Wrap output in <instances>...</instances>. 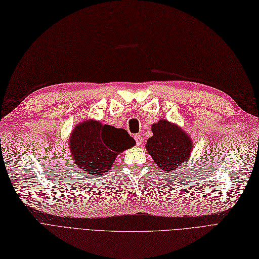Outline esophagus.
I'll return each mask as SVG.
<instances>
[{"label":"esophagus","instance_id":"34e87169","mask_svg":"<svg viewBox=\"0 0 259 259\" xmlns=\"http://www.w3.org/2000/svg\"><path fill=\"white\" fill-rule=\"evenodd\" d=\"M135 140L137 142V145H142V143H143V138H142L141 135H136Z\"/></svg>","mask_w":259,"mask_h":259}]
</instances>
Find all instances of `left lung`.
<instances>
[{
  "mask_svg": "<svg viewBox=\"0 0 259 259\" xmlns=\"http://www.w3.org/2000/svg\"><path fill=\"white\" fill-rule=\"evenodd\" d=\"M152 132L153 137L147 140L145 147L161 170H178L189 159L194 146L193 140L179 124L160 119L152 124Z\"/></svg>",
  "mask_w": 259,
  "mask_h": 259,
  "instance_id": "left-lung-1",
  "label": "left lung"
}]
</instances>
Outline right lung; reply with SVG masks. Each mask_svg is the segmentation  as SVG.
Wrapping results in <instances>:
<instances>
[{"label":"right lung","mask_w":259,"mask_h":259,"mask_svg":"<svg viewBox=\"0 0 259 259\" xmlns=\"http://www.w3.org/2000/svg\"><path fill=\"white\" fill-rule=\"evenodd\" d=\"M135 145V139L124 129L94 119L77 123L69 139L74 164L89 175H102L111 170L117 155Z\"/></svg>","instance_id":"right-lung-1"}]
</instances>
